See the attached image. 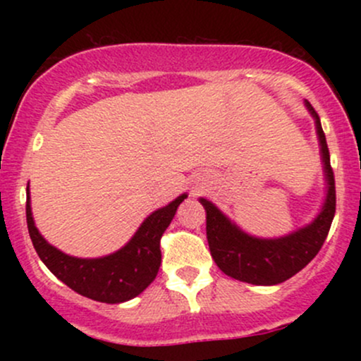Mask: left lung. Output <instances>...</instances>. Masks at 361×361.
Segmentation results:
<instances>
[{
    "mask_svg": "<svg viewBox=\"0 0 361 361\" xmlns=\"http://www.w3.org/2000/svg\"><path fill=\"white\" fill-rule=\"evenodd\" d=\"M304 103L316 123L326 181V198L312 222L280 238H258L243 231L210 200L198 198L207 212V241L210 255L221 271L231 279L251 285H279L309 264L326 241L336 210L334 175L321 120L312 105L307 100Z\"/></svg>",
    "mask_w": 361,
    "mask_h": 361,
    "instance_id": "obj_1",
    "label": "left lung"
}]
</instances>
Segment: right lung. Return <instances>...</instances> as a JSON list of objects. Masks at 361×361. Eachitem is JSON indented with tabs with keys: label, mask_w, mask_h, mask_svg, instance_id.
<instances>
[{
	"label": "right lung",
	"mask_w": 361,
	"mask_h": 361,
	"mask_svg": "<svg viewBox=\"0 0 361 361\" xmlns=\"http://www.w3.org/2000/svg\"><path fill=\"white\" fill-rule=\"evenodd\" d=\"M186 197L188 195L181 193L147 215L135 234L115 252L100 258H78L57 250L39 233L32 215L30 188L27 186L28 234L39 258L62 283L91 300L120 304L137 297L156 279L161 267V235Z\"/></svg>",
	"instance_id": "obj_1"
}]
</instances>
